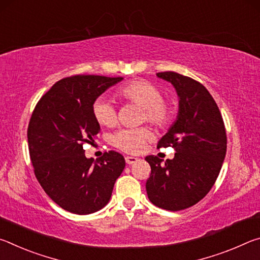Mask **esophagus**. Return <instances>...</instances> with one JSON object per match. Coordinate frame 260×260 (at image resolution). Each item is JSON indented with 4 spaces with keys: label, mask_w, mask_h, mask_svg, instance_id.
I'll return each mask as SVG.
<instances>
[{
    "label": "esophagus",
    "mask_w": 260,
    "mask_h": 260,
    "mask_svg": "<svg viewBox=\"0 0 260 260\" xmlns=\"http://www.w3.org/2000/svg\"><path fill=\"white\" fill-rule=\"evenodd\" d=\"M125 160H126V164H127V165H132V164H134V162L138 161V160H139V158L127 156V157H125Z\"/></svg>",
    "instance_id": "34e87169"
}]
</instances>
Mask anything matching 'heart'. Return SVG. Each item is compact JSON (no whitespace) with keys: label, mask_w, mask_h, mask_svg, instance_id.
<instances>
[{"label":"heart","mask_w":260,"mask_h":260,"mask_svg":"<svg viewBox=\"0 0 260 260\" xmlns=\"http://www.w3.org/2000/svg\"><path fill=\"white\" fill-rule=\"evenodd\" d=\"M117 96L127 103L142 108L141 121H147L157 129H165L172 124L175 114L173 105L164 100L160 88L151 81L144 79L131 80L118 88ZM91 111L101 126L112 127L117 124V109L111 100L102 96L96 99ZM150 136V131L144 127L124 128L111 136V144L124 152L138 153Z\"/></svg>","instance_id":"1"}]
</instances>
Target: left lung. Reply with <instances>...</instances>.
I'll return each instance as SVG.
<instances>
[{
    "label": "left lung",
    "mask_w": 260,
    "mask_h": 260,
    "mask_svg": "<svg viewBox=\"0 0 260 260\" xmlns=\"http://www.w3.org/2000/svg\"><path fill=\"white\" fill-rule=\"evenodd\" d=\"M157 77L172 83L180 99L178 119L157 146L172 147L175 155L165 162L146 157L151 167L146 189L152 204L180 211L199 203L213 187L226 156V128L217 103L201 82L172 71Z\"/></svg>",
    "instance_id": "obj_1"
}]
</instances>
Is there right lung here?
Here are the masks:
<instances>
[{"mask_svg": "<svg viewBox=\"0 0 260 260\" xmlns=\"http://www.w3.org/2000/svg\"><path fill=\"white\" fill-rule=\"evenodd\" d=\"M121 77L72 76L57 81L39 100L30 116L27 140L34 174L61 209L77 214L108 204L125 159L117 151L94 161L82 146L100 133L93 103Z\"/></svg>", "mask_w": 260, "mask_h": 260, "instance_id": "right-lung-1", "label": "right lung"}]
</instances>
